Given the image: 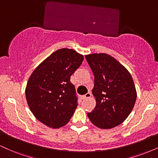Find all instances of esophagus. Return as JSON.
<instances>
[{
    "mask_svg": "<svg viewBox=\"0 0 158 158\" xmlns=\"http://www.w3.org/2000/svg\"><path fill=\"white\" fill-rule=\"evenodd\" d=\"M90 97H91V94H90V92H88V93H87L86 94H85V95L83 96L82 99H88V98H90Z\"/></svg>",
    "mask_w": 158,
    "mask_h": 158,
    "instance_id": "esophagus-1",
    "label": "esophagus"
}]
</instances>
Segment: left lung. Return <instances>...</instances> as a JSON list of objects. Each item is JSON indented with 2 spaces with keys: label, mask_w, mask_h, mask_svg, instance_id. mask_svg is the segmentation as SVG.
<instances>
[{
  "label": "left lung",
  "mask_w": 158,
  "mask_h": 158,
  "mask_svg": "<svg viewBox=\"0 0 158 158\" xmlns=\"http://www.w3.org/2000/svg\"><path fill=\"white\" fill-rule=\"evenodd\" d=\"M94 75L92 90L97 101L88 117L103 129L119 126L128 117L135 106L137 92L129 72L106 53L85 56Z\"/></svg>",
  "instance_id": "left-lung-1"
}]
</instances>
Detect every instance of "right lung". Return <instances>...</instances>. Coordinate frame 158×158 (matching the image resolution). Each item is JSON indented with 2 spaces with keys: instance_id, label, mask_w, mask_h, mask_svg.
I'll list each match as a JSON object with an SVG mask.
<instances>
[{
  "instance_id": "1",
  "label": "right lung",
  "mask_w": 158,
  "mask_h": 158,
  "mask_svg": "<svg viewBox=\"0 0 158 158\" xmlns=\"http://www.w3.org/2000/svg\"><path fill=\"white\" fill-rule=\"evenodd\" d=\"M83 61L71 49L56 50L30 76L26 88L30 109L40 122L58 128L69 122L78 106V97L70 77Z\"/></svg>"
}]
</instances>
